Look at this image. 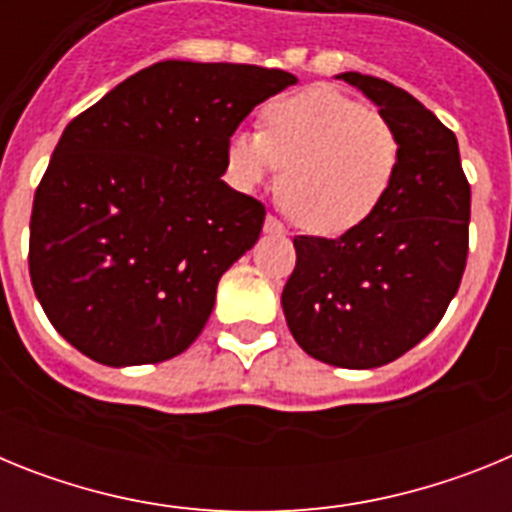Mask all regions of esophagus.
<instances>
[{"label":"esophagus","instance_id":"1","mask_svg":"<svg viewBox=\"0 0 512 512\" xmlns=\"http://www.w3.org/2000/svg\"><path fill=\"white\" fill-rule=\"evenodd\" d=\"M264 230H266V233H271V235H282L284 233V225H282V220H277V217H274V215H266Z\"/></svg>","mask_w":512,"mask_h":512}]
</instances>
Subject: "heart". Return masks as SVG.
I'll list each match as a JSON object with an SVG mask.
<instances>
[{"label":"heart","mask_w":512,"mask_h":512,"mask_svg":"<svg viewBox=\"0 0 512 512\" xmlns=\"http://www.w3.org/2000/svg\"><path fill=\"white\" fill-rule=\"evenodd\" d=\"M228 164L241 187H256L284 166L279 200L292 223L338 235L384 202L400 164V138L384 115L318 84L271 99L261 133L233 135Z\"/></svg>","instance_id":"heart-1"}]
</instances>
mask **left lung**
<instances>
[{"mask_svg": "<svg viewBox=\"0 0 512 512\" xmlns=\"http://www.w3.org/2000/svg\"><path fill=\"white\" fill-rule=\"evenodd\" d=\"M400 138L395 182L341 238L297 235L284 318L312 359L374 369L418 346L454 300L467 266L472 192L459 143L431 110L390 81L346 71Z\"/></svg>", "mask_w": 512, "mask_h": 512, "instance_id": "8db88e82", "label": "left lung"}]
</instances>
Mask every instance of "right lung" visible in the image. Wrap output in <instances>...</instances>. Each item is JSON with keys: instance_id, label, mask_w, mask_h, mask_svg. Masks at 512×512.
Masks as SVG:
<instances>
[{"instance_id": "add662e5", "label": "right lung", "mask_w": 512, "mask_h": 512, "mask_svg": "<svg viewBox=\"0 0 512 512\" xmlns=\"http://www.w3.org/2000/svg\"><path fill=\"white\" fill-rule=\"evenodd\" d=\"M297 84L248 63L161 61L66 125L30 217V279L53 328L107 366L194 343L266 210L223 182L230 135Z\"/></svg>"}]
</instances>
